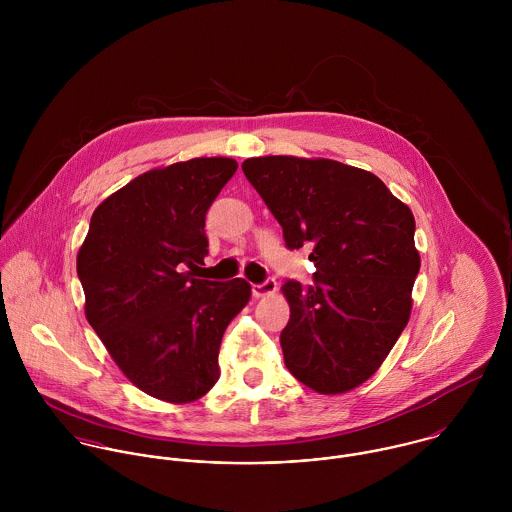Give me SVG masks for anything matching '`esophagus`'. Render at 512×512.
<instances>
[{
  "instance_id": "34e87169",
  "label": "esophagus",
  "mask_w": 512,
  "mask_h": 512,
  "mask_svg": "<svg viewBox=\"0 0 512 512\" xmlns=\"http://www.w3.org/2000/svg\"><path fill=\"white\" fill-rule=\"evenodd\" d=\"M278 290V284L274 278H268L264 280L262 284H252V295L254 297H264V295H270Z\"/></svg>"
}]
</instances>
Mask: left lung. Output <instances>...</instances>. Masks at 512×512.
I'll use <instances>...</instances> for the list:
<instances>
[{
	"mask_svg": "<svg viewBox=\"0 0 512 512\" xmlns=\"http://www.w3.org/2000/svg\"><path fill=\"white\" fill-rule=\"evenodd\" d=\"M242 171L290 250H311L313 284L288 280L280 335L293 376L319 394L370 378L404 331L420 272L416 222L372 173L333 159L252 157Z\"/></svg>",
	"mask_w": 512,
	"mask_h": 512,
	"instance_id": "8db88e82",
	"label": "left lung"
}]
</instances>
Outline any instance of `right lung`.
I'll list each match as a JSON object with an SVG mask.
<instances>
[{
    "instance_id": "obj_1",
    "label": "right lung",
    "mask_w": 512,
    "mask_h": 512,
    "mask_svg": "<svg viewBox=\"0 0 512 512\" xmlns=\"http://www.w3.org/2000/svg\"><path fill=\"white\" fill-rule=\"evenodd\" d=\"M236 167L197 157L136 177L98 205L76 256L90 327L120 370L165 402L215 386L224 329L250 299L242 278H193L209 254L207 211Z\"/></svg>"
}]
</instances>
